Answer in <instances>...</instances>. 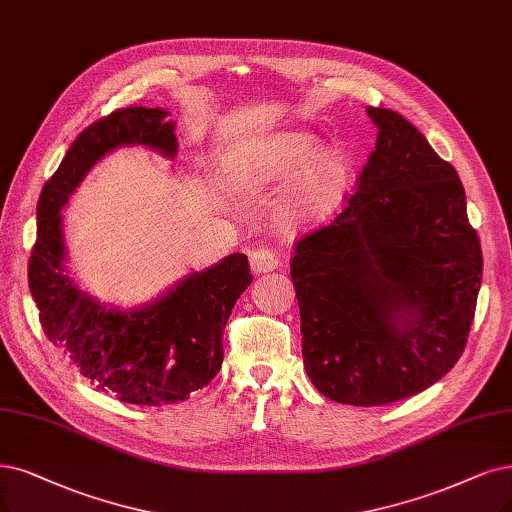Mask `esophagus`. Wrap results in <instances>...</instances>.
I'll return each mask as SVG.
<instances>
[{"label": "esophagus", "instance_id": "esophagus-1", "mask_svg": "<svg viewBox=\"0 0 512 512\" xmlns=\"http://www.w3.org/2000/svg\"><path fill=\"white\" fill-rule=\"evenodd\" d=\"M278 255L276 251L268 249V246H259V249H255L251 253V270L253 274H266V272H272L278 268Z\"/></svg>", "mask_w": 512, "mask_h": 512}]
</instances>
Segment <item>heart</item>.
<instances>
[{
    "label": "heart",
    "mask_w": 512,
    "mask_h": 512,
    "mask_svg": "<svg viewBox=\"0 0 512 512\" xmlns=\"http://www.w3.org/2000/svg\"><path fill=\"white\" fill-rule=\"evenodd\" d=\"M314 137L285 135L263 141L223 160V175L230 181H287L301 171L278 208V223L287 230L325 219L342 198L348 166L335 149L314 151Z\"/></svg>",
    "instance_id": "obj_1"
}]
</instances>
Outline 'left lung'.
Here are the masks:
<instances>
[{
    "label": "left lung",
    "instance_id": "8db88e82",
    "mask_svg": "<svg viewBox=\"0 0 512 512\" xmlns=\"http://www.w3.org/2000/svg\"><path fill=\"white\" fill-rule=\"evenodd\" d=\"M367 113L377 141L354 196L291 261L306 373L354 407L407 399L458 363L483 276L456 168L401 113Z\"/></svg>",
    "mask_w": 512,
    "mask_h": 512
}]
</instances>
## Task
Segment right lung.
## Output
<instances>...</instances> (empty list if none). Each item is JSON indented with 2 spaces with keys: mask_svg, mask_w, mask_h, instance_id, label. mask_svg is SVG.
<instances>
[{
  "mask_svg": "<svg viewBox=\"0 0 512 512\" xmlns=\"http://www.w3.org/2000/svg\"><path fill=\"white\" fill-rule=\"evenodd\" d=\"M160 107H126L80 132L37 202L29 291L50 342L86 380L130 405H170L206 386L223 363V329L251 285L242 253L192 272L156 301L105 306L69 276L61 208L88 170L116 147L143 145L173 160L175 122Z\"/></svg>",
  "mask_w": 512,
  "mask_h": 512,
  "instance_id": "add662e5",
  "label": "right lung"
}]
</instances>
